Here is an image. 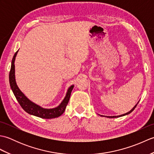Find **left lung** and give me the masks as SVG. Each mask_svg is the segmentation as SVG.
Masks as SVG:
<instances>
[{"label": "left lung", "instance_id": "obj_1", "mask_svg": "<svg viewBox=\"0 0 154 154\" xmlns=\"http://www.w3.org/2000/svg\"><path fill=\"white\" fill-rule=\"evenodd\" d=\"M137 104H136V105L134 106V107L133 108V109L130 110V111H129V112H128L127 113H126V114H122V115H119V116H106V117H107V118H119V117H120V116H125V115H127V114H129L130 113H131L132 111L134 110V109L136 107V106H137Z\"/></svg>", "mask_w": 154, "mask_h": 154}]
</instances>
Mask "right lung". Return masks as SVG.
Returning <instances> with one entry per match:
<instances>
[{
	"mask_svg": "<svg viewBox=\"0 0 154 154\" xmlns=\"http://www.w3.org/2000/svg\"><path fill=\"white\" fill-rule=\"evenodd\" d=\"M18 51L16 52L12 60L11 68L9 73V82L12 92L14 93L16 100H17L18 102L19 103L22 109L28 114L42 118V119H50L60 116L61 114L64 112L65 108H66L67 105L69 100V98L71 96V93L72 90H73L74 86L72 85L69 88L66 96L64 98L63 100L62 101L60 105L57 106L56 108H54V109H44V108H42L41 106L37 105L36 104L32 103V101L29 100L28 98L21 92V91L19 89L17 85H16L15 81L14 61Z\"/></svg>",
	"mask_w": 154,
	"mask_h": 154,
	"instance_id": "1",
	"label": "right lung"
}]
</instances>
